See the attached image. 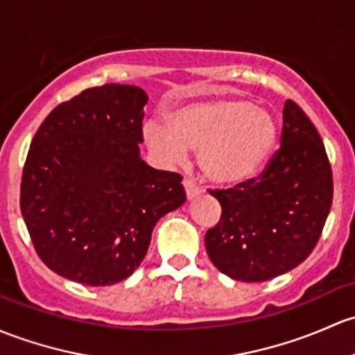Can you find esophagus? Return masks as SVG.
Returning <instances> with one entry per match:
<instances>
[{
  "mask_svg": "<svg viewBox=\"0 0 355 355\" xmlns=\"http://www.w3.org/2000/svg\"><path fill=\"white\" fill-rule=\"evenodd\" d=\"M184 187H185V193H187V199L189 200L196 199L197 196H200L199 185H197L193 180H190V178H185V180H184Z\"/></svg>",
  "mask_w": 355,
  "mask_h": 355,
  "instance_id": "34e87169",
  "label": "esophagus"
}]
</instances>
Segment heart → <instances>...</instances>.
I'll return each mask as SVG.
<instances>
[{
	"label": "heart",
	"mask_w": 355,
	"mask_h": 355,
	"mask_svg": "<svg viewBox=\"0 0 355 355\" xmlns=\"http://www.w3.org/2000/svg\"><path fill=\"white\" fill-rule=\"evenodd\" d=\"M277 122L270 112L241 98H214L177 107L166 128L148 122V148L165 163L184 162L197 151V165L207 180L233 185L255 177L277 143Z\"/></svg>",
	"instance_id": "obj_1"
}]
</instances>
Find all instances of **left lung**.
Instances as JSON below:
<instances>
[{
    "mask_svg": "<svg viewBox=\"0 0 355 355\" xmlns=\"http://www.w3.org/2000/svg\"><path fill=\"white\" fill-rule=\"evenodd\" d=\"M282 122L281 148L259 177L209 190L221 219L206 233L207 255L234 281L263 282L304 262L330 212L334 180L318 130L293 100Z\"/></svg>",
    "mask_w": 355,
    "mask_h": 355,
    "instance_id": "1",
    "label": "left lung"
}]
</instances>
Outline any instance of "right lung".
Segmentation results:
<instances>
[{
  "mask_svg": "<svg viewBox=\"0 0 355 355\" xmlns=\"http://www.w3.org/2000/svg\"><path fill=\"white\" fill-rule=\"evenodd\" d=\"M148 95L132 85L88 88L55 107L33 136L20 209L52 272L87 286L128 279L159 218L185 202L182 177L141 159Z\"/></svg>",
  "mask_w": 355,
  "mask_h": 355,
  "instance_id": "right-lung-1",
  "label": "right lung"
}]
</instances>
